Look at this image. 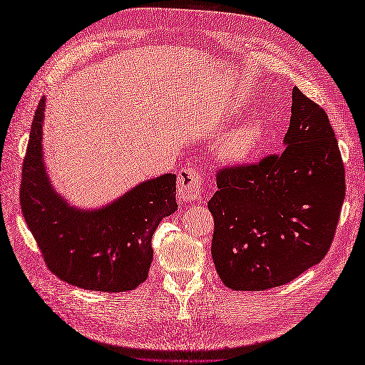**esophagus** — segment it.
Segmentation results:
<instances>
[{
	"instance_id": "esophagus-1",
	"label": "esophagus",
	"mask_w": 365,
	"mask_h": 365,
	"mask_svg": "<svg viewBox=\"0 0 365 365\" xmlns=\"http://www.w3.org/2000/svg\"><path fill=\"white\" fill-rule=\"evenodd\" d=\"M200 170L195 168L192 165H188L180 169L177 178V185H178V191H177V197L180 202L187 204L192 202L200 196Z\"/></svg>"
}]
</instances>
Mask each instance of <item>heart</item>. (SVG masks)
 I'll return each mask as SVG.
<instances>
[{"label":"heart","instance_id":"b5f03b06","mask_svg":"<svg viewBox=\"0 0 365 365\" xmlns=\"http://www.w3.org/2000/svg\"><path fill=\"white\" fill-rule=\"evenodd\" d=\"M263 139V125L257 120L246 122L232 130L222 139L220 152L229 161H246L259 150Z\"/></svg>","mask_w":365,"mask_h":365}]
</instances>
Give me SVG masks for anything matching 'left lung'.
Instances as JSON below:
<instances>
[{
  "label": "left lung",
  "instance_id": "left-lung-1",
  "mask_svg": "<svg viewBox=\"0 0 365 365\" xmlns=\"http://www.w3.org/2000/svg\"><path fill=\"white\" fill-rule=\"evenodd\" d=\"M285 149L257 165L220 170L208 200L212 257L224 285H284L327 255L345 197V169L327 113L292 91Z\"/></svg>",
  "mask_w": 365,
  "mask_h": 365
}]
</instances>
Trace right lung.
<instances>
[{
    "label": "right lung",
    "instance_id": "1",
    "mask_svg": "<svg viewBox=\"0 0 365 365\" xmlns=\"http://www.w3.org/2000/svg\"><path fill=\"white\" fill-rule=\"evenodd\" d=\"M45 97L38 102L23 161L20 205L46 265L80 289L118 293L144 282L152 235L177 210L175 174L138 183L98 208L72 205L56 191L43 160Z\"/></svg>",
    "mask_w": 365,
    "mask_h": 365
}]
</instances>
